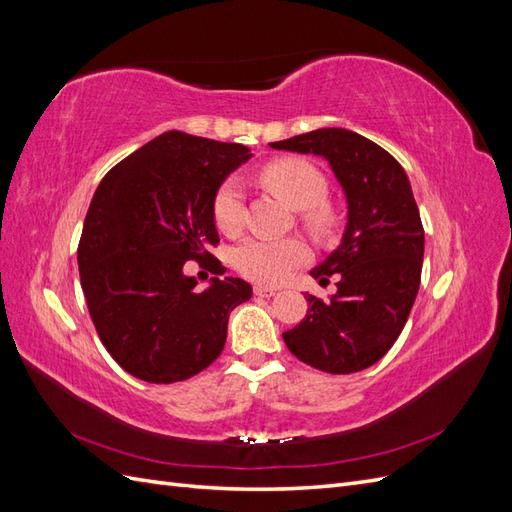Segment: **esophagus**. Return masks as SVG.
I'll use <instances>...</instances> for the list:
<instances>
[{
    "mask_svg": "<svg viewBox=\"0 0 512 512\" xmlns=\"http://www.w3.org/2000/svg\"><path fill=\"white\" fill-rule=\"evenodd\" d=\"M254 294L256 297H275V288H269V286H254Z\"/></svg>",
    "mask_w": 512,
    "mask_h": 512,
    "instance_id": "1",
    "label": "esophagus"
}]
</instances>
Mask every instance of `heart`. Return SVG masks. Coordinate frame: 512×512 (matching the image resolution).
Instances as JSON below:
<instances>
[{
  "mask_svg": "<svg viewBox=\"0 0 512 512\" xmlns=\"http://www.w3.org/2000/svg\"><path fill=\"white\" fill-rule=\"evenodd\" d=\"M258 177L290 207L303 209L301 220L309 230L324 232L329 228V215L320 207L327 198V179L314 164L301 158L273 160L260 168ZM243 209L241 183L230 177L213 196L215 226L224 235H237L243 224ZM305 258L307 250L299 239H247L232 252L237 271L258 284L282 282L292 269L303 265Z\"/></svg>",
  "mask_w": 512,
  "mask_h": 512,
  "instance_id": "heart-1",
  "label": "heart"
}]
</instances>
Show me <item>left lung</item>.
<instances>
[{"label":"left lung","mask_w":512,"mask_h":512,"mask_svg":"<svg viewBox=\"0 0 512 512\" xmlns=\"http://www.w3.org/2000/svg\"><path fill=\"white\" fill-rule=\"evenodd\" d=\"M273 149L327 158L348 200V224L337 250L312 269L337 292L307 297V314L284 333L299 361L327 374H354L391 350L421 286L425 232L401 164L369 138L322 128L271 143Z\"/></svg>","instance_id":"1"}]
</instances>
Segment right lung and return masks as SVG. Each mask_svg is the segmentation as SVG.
<instances>
[{"label":"right lung","mask_w":512,"mask_h":512,"mask_svg":"<svg viewBox=\"0 0 512 512\" xmlns=\"http://www.w3.org/2000/svg\"><path fill=\"white\" fill-rule=\"evenodd\" d=\"M250 156L239 143L166 132L98 185L79 241L81 286L104 348L128 374L181 382L224 350L228 314L252 297V286L213 277L196 290L183 267L196 260L224 275L209 252L220 243L211 203Z\"/></svg>","instance_id":"add662e5"}]
</instances>
